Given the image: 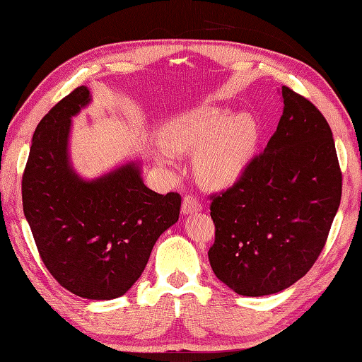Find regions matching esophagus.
I'll list each match as a JSON object with an SVG mask.
<instances>
[{
  "instance_id": "34e87169",
  "label": "esophagus",
  "mask_w": 362,
  "mask_h": 362,
  "mask_svg": "<svg viewBox=\"0 0 362 362\" xmlns=\"http://www.w3.org/2000/svg\"><path fill=\"white\" fill-rule=\"evenodd\" d=\"M199 210H202V206L201 202L194 198V196H185L183 198V202H182V212L185 215H192V214H196L199 212Z\"/></svg>"
}]
</instances>
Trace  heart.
Wrapping results in <instances>:
<instances>
[{
  "label": "heart",
  "instance_id": "obj_1",
  "mask_svg": "<svg viewBox=\"0 0 362 362\" xmlns=\"http://www.w3.org/2000/svg\"><path fill=\"white\" fill-rule=\"evenodd\" d=\"M161 139L170 152L196 151L198 179L212 188L238 183L253 163L259 142V124L248 112L229 115L218 106H201L170 117L161 128ZM156 160L170 164L165 148L156 150Z\"/></svg>",
  "mask_w": 362,
  "mask_h": 362
}]
</instances>
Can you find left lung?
I'll return each mask as SVG.
<instances>
[{
    "label": "left lung",
    "instance_id": "8db88e82",
    "mask_svg": "<svg viewBox=\"0 0 362 362\" xmlns=\"http://www.w3.org/2000/svg\"><path fill=\"white\" fill-rule=\"evenodd\" d=\"M284 114L244 177L212 196L216 279L242 296L286 290L323 250L341 196L332 131L323 114L281 87Z\"/></svg>",
    "mask_w": 362,
    "mask_h": 362
}]
</instances>
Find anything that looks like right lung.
I'll return each instance as SVG.
<instances>
[{
    "mask_svg": "<svg viewBox=\"0 0 362 362\" xmlns=\"http://www.w3.org/2000/svg\"><path fill=\"white\" fill-rule=\"evenodd\" d=\"M82 85L35 131L22 179L23 214L54 279L85 299L120 298L141 277L160 235L179 220L180 194L144 185L129 161L85 180L69 160L71 118L88 106Z\"/></svg>",
    "mask_w": 362,
    "mask_h": 362,
    "instance_id": "right-lung-1",
    "label": "right lung"
}]
</instances>
